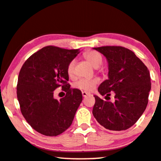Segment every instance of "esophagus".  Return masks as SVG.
Masks as SVG:
<instances>
[{"label":"esophagus","mask_w":161,"mask_h":161,"mask_svg":"<svg viewBox=\"0 0 161 161\" xmlns=\"http://www.w3.org/2000/svg\"><path fill=\"white\" fill-rule=\"evenodd\" d=\"M82 93L83 97H85V96H87V95H89V93H87V92H85V91H82Z\"/></svg>","instance_id":"34e87169"}]
</instances>
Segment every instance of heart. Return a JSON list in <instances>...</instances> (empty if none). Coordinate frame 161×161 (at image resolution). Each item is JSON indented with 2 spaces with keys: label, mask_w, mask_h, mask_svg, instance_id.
<instances>
[{
  "label": "heart",
  "mask_w": 161,
  "mask_h": 161,
  "mask_svg": "<svg viewBox=\"0 0 161 161\" xmlns=\"http://www.w3.org/2000/svg\"><path fill=\"white\" fill-rule=\"evenodd\" d=\"M85 58L91 64L93 67L98 68L102 63V57L100 53L96 51H89L85 53ZM74 61H71L68 66V73L71 74L74 71ZM98 80L96 79H79L74 83V87L85 91H92L97 85Z\"/></svg>",
  "instance_id": "b5f03b06"
}]
</instances>
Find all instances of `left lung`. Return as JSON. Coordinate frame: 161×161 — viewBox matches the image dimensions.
Returning <instances> with one entry per match:
<instances>
[{"instance_id": "1", "label": "left lung", "mask_w": 161, "mask_h": 161, "mask_svg": "<svg viewBox=\"0 0 161 161\" xmlns=\"http://www.w3.org/2000/svg\"><path fill=\"white\" fill-rule=\"evenodd\" d=\"M102 53L108 62V79L99 85L93 114L98 123L113 131L131 127L144 112L151 90L149 71L133 51L121 46L93 48ZM110 92L115 101L110 102Z\"/></svg>"}]
</instances>
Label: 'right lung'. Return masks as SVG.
Masks as SVG:
<instances>
[{
    "label": "right lung",
    "mask_w": 161,
    "mask_h": 161,
    "mask_svg": "<svg viewBox=\"0 0 161 161\" xmlns=\"http://www.w3.org/2000/svg\"><path fill=\"white\" fill-rule=\"evenodd\" d=\"M79 49L46 46L23 64L18 76L17 96L22 115L31 127L46 136H57L71 125L82 101V92L70 88L68 66ZM58 87L66 92L59 100L53 98Z\"/></svg>",
    "instance_id": "1"
}]
</instances>
